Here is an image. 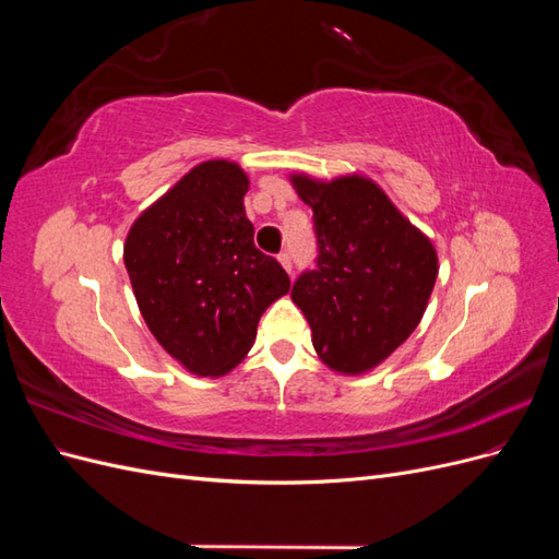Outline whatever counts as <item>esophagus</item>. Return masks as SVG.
Returning a JSON list of instances; mask_svg holds the SVG:
<instances>
[{
  "instance_id": "obj_1",
  "label": "esophagus",
  "mask_w": 559,
  "mask_h": 559,
  "mask_svg": "<svg viewBox=\"0 0 559 559\" xmlns=\"http://www.w3.org/2000/svg\"><path fill=\"white\" fill-rule=\"evenodd\" d=\"M277 259H280V263H282V267L286 270V273H289V275H292V270H294V261H292V253H289V251H282Z\"/></svg>"
}]
</instances>
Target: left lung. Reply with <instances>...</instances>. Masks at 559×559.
<instances>
[{
  "label": "left lung",
  "mask_w": 559,
  "mask_h": 559,
  "mask_svg": "<svg viewBox=\"0 0 559 559\" xmlns=\"http://www.w3.org/2000/svg\"><path fill=\"white\" fill-rule=\"evenodd\" d=\"M292 183L314 212L319 249L317 267L294 282L292 298L319 359L335 373L361 376L417 329L438 275L436 249L361 175H294Z\"/></svg>",
  "instance_id": "left-lung-1"
}]
</instances>
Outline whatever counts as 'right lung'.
Listing matches in <instances>:
<instances>
[{
    "label": "right lung",
    "instance_id": "right-lung-1",
    "mask_svg": "<svg viewBox=\"0 0 559 559\" xmlns=\"http://www.w3.org/2000/svg\"><path fill=\"white\" fill-rule=\"evenodd\" d=\"M247 191L238 163H200L126 238L123 261L146 326L193 376L238 366L265 308L289 292L277 259L253 245Z\"/></svg>",
    "mask_w": 559,
    "mask_h": 559
}]
</instances>
